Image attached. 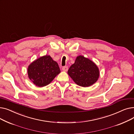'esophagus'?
<instances>
[{"label": "esophagus", "mask_w": 134, "mask_h": 134, "mask_svg": "<svg viewBox=\"0 0 134 134\" xmlns=\"http://www.w3.org/2000/svg\"><path fill=\"white\" fill-rule=\"evenodd\" d=\"M68 67L67 66H64V67H63L62 68V71H65V72H67V71H68Z\"/></svg>", "instance_id": "1"}]
</instances>
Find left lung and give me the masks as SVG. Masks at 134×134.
Segmentation results:
<instances>
[{
	"instance_id": "8db88e82",
	"label": "left lung",
	"mask_w": 134,
	"mask_h": 134,
	"mask_svg": "<svg viewBox=\"0 0 134 134\" xmlns=\"http://www.w3.org/2000/svg\"><path fill=\"white\" fill-rule=\"evenodd\" d=\"M68 74L77 85L88 87L94 83L99 76V71L95 63L83 56H77Z\"/></svg>"
}]
</instances>
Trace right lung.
<instances>
[{"instance_id":"obj_1","label":"right lung","mask_w":134,"mask_h":134,"mask_svg":"<svg viewBox=\"0 0 134 134\" xmlns=\"http://www.w3.org/2000/svg\"><path fill=\"white\" fill-rule=\"evenodd\" d=\"M61 71L58 63L49 55H45L33 61L27 68L30 80L38 87L50 83Z\"/></svg>"}]
</instances>
